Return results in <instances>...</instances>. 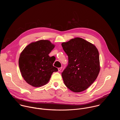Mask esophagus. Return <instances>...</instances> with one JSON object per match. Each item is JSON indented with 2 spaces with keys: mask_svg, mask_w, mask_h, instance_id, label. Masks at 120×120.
<instances>
[{
  "mask_svg": "<svg viewBox=\"0 0 120 120\" xmlns=\"http://www.w3.org/2000/svg\"><path fill=\"white\" fill-rule=\"evenodd\" d=\"M62 67H60V68H58V71H59V72H60L61 70H62Z\"/></svg>",
  "mask_w": 120,
  "mask_h": 120,
  "instance_id": "esophagus-1",
  "label": "esophagus"
}]
</instances>
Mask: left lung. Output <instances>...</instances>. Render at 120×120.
<instances>
[{"instance_id": "left-lung-1", "label": "left lung", "mask_w": 120, "mask_h": 120, "mask_svg": "<svg viewBox=\"0 0 120 120\" xmlns=\"http://www.w3.org/2000/svg\"><path fill=\"white\" fill-rule=\"evenodd\" d=\"M68 56V64L62 73L65 86L75 93L86 90L100 71L99 52L96 46L80 38L62 43Z\"/></svg>"}]
</instances>
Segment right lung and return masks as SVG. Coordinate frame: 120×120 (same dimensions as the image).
<instances>
[{
    "mask_svg": "<svg viewBox=\"0 0 120 120\" xmlns=\"http://www.w3.org/2000/svg\"><path fill=\"white\" fill-rule=\"evenodd\" d=\"M55 45L48 40H40L28 45L22 51L19 64L25 81L31 86L39 87L47 84L57 68L53 64L55 60L48 55Z\"/></svg>",
    "mask_w": 120,
    "mask_h": 120,
    "instance_id": "1",
    "label": "right lung"
}]
</instances>
